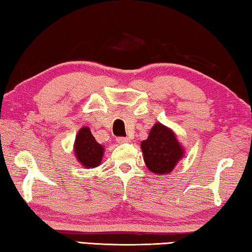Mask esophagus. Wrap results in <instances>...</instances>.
Returning a JSON list of instances; mask_svg holds the SVG:
<instances>
[{
    "label": "esophagus",
    "mask_w": 252,
    "mask_h": 252,
    "mask_svg": "<svg viewBox=\"0 0 252 252\" xmlns=\"http://www.w3.org/2000/svg\"><path fill=\"white\" fill-rule=\"evenodd\" d=\"M129 141H130V139L126 138V136H118V138H117L118 143H126V142H129Z\"/></svg>",
    "instance_id": "34e87169"
}]
</instances>
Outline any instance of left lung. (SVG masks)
<instances>
[{
  "instance_id": "8db88e82",
  "label": "left lung",
  "mask_w": 252,
  "mask_h": 252,
  "mask_svg": "<svg viewBox=\"0 0 252 252\" xmlns=\"http://www.w3.org/2000/svg\"><path fill=\"white\" fill-rule=\"evenodd\" d=\"M141 149L148 169L160 176L171 172L185 153L174 132L160 122L152 126L148 139L141 142Z\"/></svg>"
}]
</instances>
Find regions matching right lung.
<instances>
[{
    "label": "right lung",
    "mask_w": 252,
    "mask_h": 252,
    "mask_svg": "<svg viewBox=\"0 0 252 252\" xmlns=\"http://www.w3.org/2000/svg\"><path fill=\"white\" fill-rule=\"evenodd\" d=\"M74 153L84 168H95L101 164L104 148L96 142L88 126L79 130L74 142Z\"/></svg>",
    "instance_id": "add662e5"
}]
</instances>
